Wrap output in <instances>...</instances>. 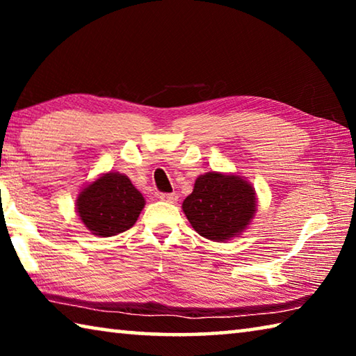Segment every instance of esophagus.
I'll return each instance as SVG.
<instances>
[{
	"label": "esophagus",
	"instance_id": "34e87169",
	"mask_svg": "<svg viewBox=\"0 0 356 356\" xmlns=\"http://www.w3.org/2000/svg\"><path fill=\"white\" fill-rule=\"evenodd\" d=\"M159 197L165 202H176L179 196L176 193H159Z\"/></svg>",
	"mask_w": 356,
	"mask_h": 356
}]
</instances>
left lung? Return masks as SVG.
Listing matches in <instances>:
<instances>
[{"label": "left lung", "instance_id": "1", "mask_svg": "<svg viewBox=\"0 0 356 356\" xmlns=\"http://www.w3.org/2000/svg\"><path fill=\"white\" fill-rule=\"evenodd\" d=\"M182 209L200 236L225 242L238 236L254 216V188L237 176L207 172L196 179Z\"/></svg>", "mask_w": 356, "mask_h": 356}]
</instances>
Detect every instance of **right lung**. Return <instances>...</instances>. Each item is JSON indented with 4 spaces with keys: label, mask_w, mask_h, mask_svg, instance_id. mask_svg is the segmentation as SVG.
<instances>
[{
    "label": "right lung",
    "mask_w": 356,
    "mask_h": 356,
    "mask_svg": "<svg viewBox=\"0 0 356 356\" xmlns=\"http://www.w3.org/2000/svg\"><path fill=\"white\" fill-rule=\"evenodd\" d=\"M144 197L127 176L108 172L84 188L76 200L81 221L94 236L111 237L135 225Z\"/></svg>",
    "instance_id": "1"
}]
</instances>
